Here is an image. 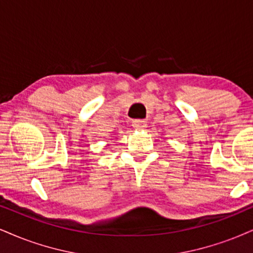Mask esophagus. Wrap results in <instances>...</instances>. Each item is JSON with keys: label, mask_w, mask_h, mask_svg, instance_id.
I'll use <instances>...</instances> for the list:
<instances>
[{"label": "esophagus", "mask_w": 253, "mask_h": 253, "mask_svg": "<svg viewBox=\"0 0 253 253\" xmlns=\"http://www.w3.org/2000/svg\"><path fill=\"white\" fill-rule=\"evenodd\" d=\"M132 126H133V129H136V130L145 129L146 122L144 120H135V121H132Z\"/></svg>", "instance_id": "34e87169"}]
</instances>
